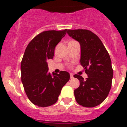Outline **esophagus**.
Returning a JSON list of instances; mask_svg holds the SVG:
<instances>
[{"mask_svg":"<svg viewBox=\"0 0 127 127\" xmlns=\"http://www.w3.org/2000/svg\"><path fill=\"white\" fill-rule=\"evenodd\" d=\"M70 79H72V78H74V76L72 74H70Z\"/></svg>","mask_w":127,"mask_h":127,"instance_id":"1","label":"esophagus"}]
</instances>
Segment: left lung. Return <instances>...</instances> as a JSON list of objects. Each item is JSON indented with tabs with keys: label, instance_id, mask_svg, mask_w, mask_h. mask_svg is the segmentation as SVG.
<instances>
[{
	"label": "left lung",
	"instance_id": "8db88e82",
	"mask_svg": "<svg viewBox=\"0 0 127 127\" xmlns=\"http://www.w3.org/2000/svg\"><path fill=\"white\" fill-rule=\"evenodd\" d=\"M67 33L80 43V62L88 75L86 80L78 74L74 76L80 81L74 92L76 100L83 107H95L106 98L111 88L113 70L110 56L101 40L90 30H67Z\"/></svg>",
	"mask_w": 127,
	"mask_h": 127
}]
</instances>
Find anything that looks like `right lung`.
Listing matches in <instances>:
<instances>
[{"instance_id": "1", "label": "right lung", "mask_w": 127, "mask_h": 127, "mask_svg": "<svg viewBox=\"0 0 127 127\" xmlns=\"http://www.w3.org/2000/svg\"><path fill=\"white\" fill-rule=\"evenodd\" d=\"M67 33L64 30H47L39 33L26 48L21 63L22 81L30 102L39 107L57 102L62 87L70 79L69 72H48V59H52L55 48Z\"/></svg>"}]
</instances>
